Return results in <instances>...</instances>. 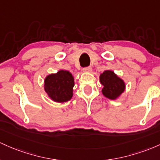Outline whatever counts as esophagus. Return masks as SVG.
Returning a JSON list of instances; mask_svg holds the SVG:
<instances>
[{
	"instance_id": "esophagus-1",
	"label": "esophagus",
	"mask_w": 160,
	"mask_h": 160,
	"mask_svg": "<svg viewBox=\"0 0 160 160\" xmlns=\"http://www.w3.org/2000/svg\"><path fill=\"white\" fill-rule=\"evenodd\" d=\"M84 72H87V73H89V72H91V71H92V69H91V67H86V68H84L83 70Z\"/></svg>"
}]
</instances>
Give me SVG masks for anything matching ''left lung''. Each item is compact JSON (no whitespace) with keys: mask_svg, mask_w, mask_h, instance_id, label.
Segmentation results:
<instances>
[{"mask_svg":"<svg viewBox=\"0 0 160 160\" xmlns=\"http://www.w3.org/2000/svg\"><path fill=\"white\" fill-rule=\"evenodd\" d=\"M100 82L103 86L102 94L109 100H117L125 91V83L113 71L106 70L100 75Z\"/></svg>","mask_w":160,"mask_h":160,"instance_id":"8db88e82","label":"left lung"}]
</instances>
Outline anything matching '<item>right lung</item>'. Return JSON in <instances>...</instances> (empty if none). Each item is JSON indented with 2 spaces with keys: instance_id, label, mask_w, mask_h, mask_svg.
Masks as SVG:
<instances>
[{
  "instance_id": "obj_1",
  "label": "right lung",
  "mask_w": 160,
  "mask_h": 160,
  "mask_svg": "<svg viewBox=\"0 0 160 160\" xmlns=\"http://www.w3.org/2000/svg\"><path fill=\"white\" fill-rule=\"evenodd\" d=\"M74 76L70 72L60 69L48 75L44 78V88L48 98L57 103H65L72 99Z\"/></svg>"
}]
</instances>
